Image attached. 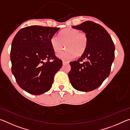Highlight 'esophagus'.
I'll use <instances>...</instances> for the list:
<instances>
[{
	"mask_svg": "<svg viewBox=\"0 0 130 130\" xmlns=\"http://www.w3.org/2000/svg\"><path fill=\"white\" fill-rule=\"evenodd\" d=\"M62 63H63V65H65V64H67V63H69V62H68V61H66L63 60V61H62Z\"/></svg>",
	"mask_w": 130,
	"mask_h": 130,
	"instance_id": "obj_1",
	"label": "esophagus"
}]
</instances>
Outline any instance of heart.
Listing matches in <instances>:
<instances>
[{
  "instance_id": "heart-1",
  "label": "heart",
  "mask_w": 130,
  "mask_h": 130,
  "mask_svg": "<svg viewBox=\"0 0 130 130\" xmlns=\"http://www.w3.org/2000/svg\"><path fill=\"white\" fill-rule=\"evenodd\" d=\"M88 39L85 32L76 29L68 28L61 31L59 38L53 36L50 44L54 52L60 53L67 47V50L57 55L62 60H71L77 56H81L87 49Z\"/></svg>"
}]
</instances>
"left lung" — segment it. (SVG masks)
I'll return each mask as SVG.
<instances>
[{
  "label": "left lung",
  "mask_w": 130,
  "mask_h": 130,
  "mask_svg": "<svg viewBox=\"0 0 130 130\" xmlns=\"http://www.w3.org/2000/svg\"><path fill=\"white\" fill-rule=\"evenodd\" d=\"M72 27L85 32L88 42L80 58L70 62V82L77 91H93L109 75L115 58V45L107 30L93 22L86 21Z\"/></svg>",
  "instance_id": "obj_1"
}]
</instances>
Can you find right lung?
Returning <instances> with one entry per match:
<instances>
[{"label":"right lung","instance_id":"1","mask_svg":"<svg viewBox=\"0 0 130 130\" xmlns=\"http://www.w3.org/2000/svg\"><path fill=\"white\" fill-rule=\"evenodd\" d=\"M59 30L28 26L19 30L13 39L11 72L19 86L28 93L39 95L49 91L55 74L62 67V60L56 56L50 44V39Z\"/></svg>","mask_w":130,"mask_h":130}]
</instances>
